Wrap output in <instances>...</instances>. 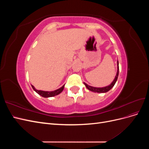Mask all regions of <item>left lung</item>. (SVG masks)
Listing matches in <instances>:
<instances>
[{"mask_svg":"<svg viewBox=\"0 0 149 149\" xmlns=\"http://www.w3.org/2000/svg\"><path fill=\"white\" fill-rule=\"evenodd\" d=\"M118 75H119V62L118 61V72H117V74L116 77L114 78V80L112 81V83L109 85V86H107L106 87H104V88H94V87H92V86H90L88 85L87 84H86L85 83H84V84H85L86 87L89 90L93 92H96V93H106L107 91H109V90L114 86L115 83L117 81V79H118Z\"/></svg>","mask_w":149,"mask_h":149,"instance_id":"obj_1","label":"left lung"}]
</instances>
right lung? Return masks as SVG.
<instances>
[{
  "mask_svg": "<svg viewBox=\"0 0 149 149\" xmlns=\"http://www.w3.org/2000/svg\"><path fill=\"white\" fill-rule=\"evenodd\" d=\"M31 87L33 89L34 91L37 93L38 94H40V96H42V97H53V96H55L58 95V94H59L60 93H61L63 90L64 89L65 87V85L63 86L59 89H58L55 91H41V90H37L36 89L33 85H31Z\"/></svg>",
  "mask_w": 149,
  "mask_h": 149,
  "instance_id": "obj_1",
  "label": "right lung"
}]
</instances>
